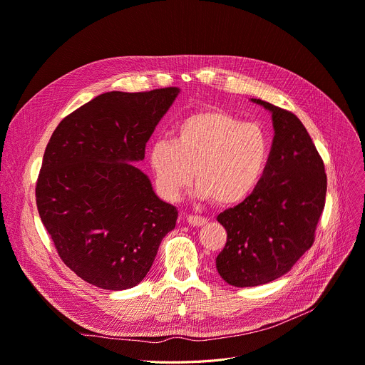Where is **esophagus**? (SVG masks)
Listing matches in <instances>:
<instances>
[{
	"label": "esophagus",
	"instance_id": "obj_1",
	"mask_svg": "<svg viewBox=\"0 0 365 365\" xmlns=\"http://www.w3.org/2000/svg\"><path fill=\"white\" fill-rule=\"evenodd\" d=\"M186 221L189 225H193V227H202L207 224V218L197 217V215H186Z\"/></svg>",
	"mask_w": 365,
	"mask_h": 365
}]
</instances>
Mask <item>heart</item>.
<instances>
[{"label":"heart","instance_id":"heart-1","mask_svg":"<svg viewBox=\"0 0 365 365\" xmlns=\"http://www.w3.org/2000/svg\"><path fill=\"white\" fill-rule=\"evenodd\" d=\"M269 138L259 125L220 109L183 116L173 141L150 148V165L160 192L178 200L196 176L197 195L218 207H233L253 193L269 160Z\"/></svg>","mask_w":365,"mask_h":365}]
</instances>
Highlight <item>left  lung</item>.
I'll list each match as a JSON object with an SVG mask.
<instances>
[{
  "instance_id": "obj_1",
  "label": "left lung",
  "mask_w": 365,
  "mask_h": 365,
  "mask_svg": "<svg viewBox=\"0 0 365 365\" xmlns=\"http://www.w3.org/2000/svg\"><path fill=\"white\" fill-rule=\"evenodd\" d=\"M252 101L272 112L275 137L257 187L217 217L227 231L217 271L235 287L275 281L313 246L327 187L323 160L302 120L289 110Z\"/></svg>"
}]
</instances>
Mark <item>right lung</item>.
Wrapping results in <instances>:
<instances>
[{"instance_id":"1","label":"right lung","mask_w":365,"mask_h":365,"mask_svg":"<svg viewBox=\"0 0 365 365\" xmlns=\"http://www.w3.org/2000/svg\"><path fill=\"white\" fill-rule=\"evenodd\" d=\"M179 88L110 91L65 116L46 145L36 205L53 246L81 279L103 289L140 284L178 210L158 200L143 160Z\"/></svg>"}]
</instances>
